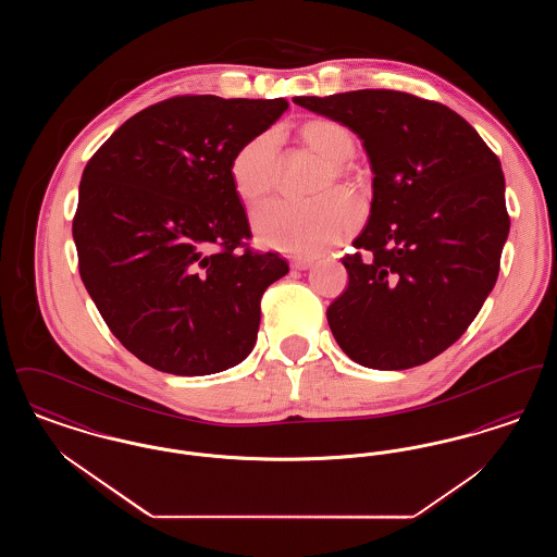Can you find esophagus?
Segmentation results:
<instances>
[{
    "instance_id": "34e87169",
    "label": "esophagus",
    "mask_w": 557,
    "mask_h": 557,
    "mask_svg": "<svg viewBox=\"0 0 557 557\" xmlns=\"http://www.w3.org/2000/svg\"><path fill=\"white\" fill-rule=\"evenodd\" d=\"M313 265V261L311 259H292L290 267L292 269H298V271H305V269H309V267Z\"/></svg>"
}]
</instances>
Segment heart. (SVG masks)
I'll return each instance as SVG.
<instances>
[{"mask_svg":"<svg viewBox=\"0 0 557 557\" xmlns=\"http://www.w3.org/2000/svg\"><path fill=\"white\" fill-rule=\"evenodd\" d=\"M307 148L325 160L318 189L352 177L357 141L352 132L334 119H313L300 127ZM234 191L246 207L263 202L280 182V139L277 133L263 132L244 141L230 162ZM255 232L275 250L298 257H318L346 238L359 223L357 207L341 191H327L307 202L275 200L255 212Z\"/></svg>","mask_w":557,"mask_h":557,"instance_id":"heart-1","label":"heart"}]
</instances>
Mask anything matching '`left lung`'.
I'll list each match as a JSON object with an SVG mask.
<instances>
[{
  "mask_svg": "<svg viewBox=\"0 0 557 557\" xmlns=\"http://www.w3.org/2000/svg\"><path fill=\"white\" fill-rule=\"evenodd\" d=\"M357 133L373 171L359 252L327 323L371 370H409L447 350L493 290L509 214L497 154L450 108L395 89L300 96Z\"/></svg>",
  "mask_w": 557,
  "mask_h": 557,
  "instance_id": "left-lung-1",
  "label": "left lung"
}]
</instances>
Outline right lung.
I'll return each mask as SVG.
<instances>
[{"label": "right lung", "mask_w": 557, "mask_h": 557, "mask_svg": "<svg viewBox=\"0 0 557 557\" xmlns=\"http://www.w3.org/2000/svg\"><path fill=\"white\" fill-rule=\"evenodd\" d=\"M286 108L284 98L175 96L137 112L87 162L73 219L81 280L146 366L209 375L257 343L261 296L288 263L246 248L230 162Z\"/></svg>", "instance_id": "right-lung-1"}]
</instances>
